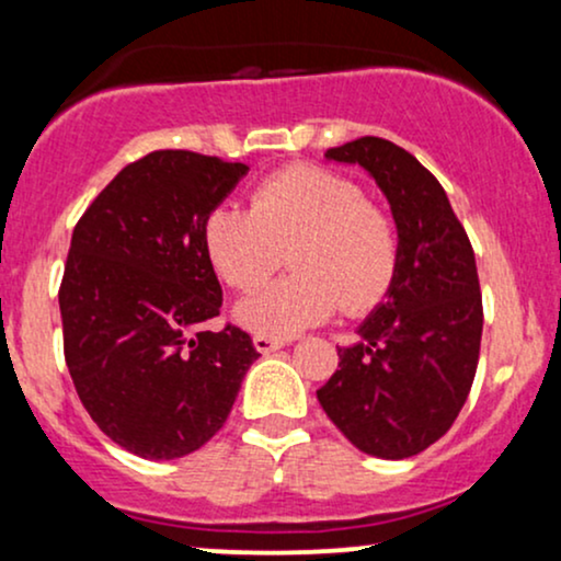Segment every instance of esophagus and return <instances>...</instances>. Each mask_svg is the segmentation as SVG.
Returning <instances> with one entry per match:
<instances>
[{"label": "esophagus", "instance_id": "1", "mask_svg": "<svg viewBox=\"0 0 561 561\" xmlns=\"http://www.w3.org/2000/svg\"><path fill=\"white\" fill-rule=\"evenodd\" d=\"M253 345H255V351L263 353V356H268V353H276L279 347H285V340H274V337H263V334H255Z\"/></svg>", "mask_w": 561, "mask_h": 561}]
</instances>
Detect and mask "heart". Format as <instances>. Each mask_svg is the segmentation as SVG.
<instances>
[{
    "mask_svg": "<svg viewBox=\"0 0 561 561\" xmlns=\"http://www.w3.org/2000/svg\"><path fill=\"white\" fill-rule=\"evenodd\" d=\"M203 244L224 282L263 285L289 250L293 276L237 302L234 319L263 337L287 340L343 306L371 311L396 279L398 229L366 203L353 179L317 165L276 171L255 186L253 208L221 203L203 224Z\"/></svg>",
    "mask_w": 561,
    "mask_h": 561,
    "instance_id": "1",
    "label": "heart"
}]
</instances>
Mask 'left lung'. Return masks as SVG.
Wrapping results in <instances>:
<instances>
[{"mask_svg": "<svg viewBox=\"0 0 561 561\" xmlns=\"http://www.w3.org/2000/svg\"><path fill=\"white\" fill-rule=\"evenodd\" d=\"M362 165L388 197L398 229L396 279L340 347L317 398L364 454L409 459L448 433L480 358L482 295L472 244L440 182L403 147L362 137L324 152Z\"/></svg>", "mask_w": 561, "mask_h": 561, "instance_id": "8db88e82", "label": "left lung"}]
</instances>
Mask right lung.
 I'll return each mask as SVG.
<instances>
[{
    "label": "right lung",
    "instance_id": "obj_1",
    "mask_svg": "<svg viewBox=\"0 0 561 561\" xmlns=\"http://www.w3.org/2000/svg\"><path fill=\"white\" fill-rule=\"evenodd\" d=\"M248 171L186 150L150 152L73 229L60 287L68 371L96 427L141 459L205 446L261 356L237 327L205 330L221 285L203 224Z\"/></svg>",
    "mask_w": 561,
    "mask_h": 561
}]
</instances>
